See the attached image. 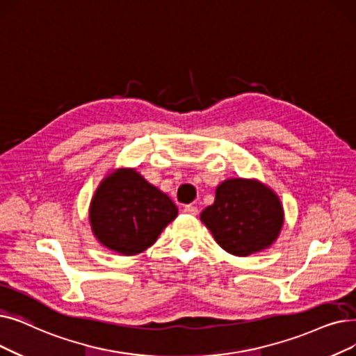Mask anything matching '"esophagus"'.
<instances>
[{"label": "esophagus", "mask_w": 356, "mask_h": 356, "mask_svg": "<svg viewBox=\"0 0 356 356\" xmlns=\"http://www.w3.org/2000/svg\"><path fill=\"white\" fill-rule=\"evenodd\" d=\"M183 212H186V213H189V215H197L199 213V209H197V207H195V205H186L183 208Z\"/></svg>", "instance_id": "34e87169"}]
</instances>
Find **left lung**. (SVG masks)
I'll return each mask as SVG.
<instances>
[{
    "label": "left lung",
    "instance_id": "1",
    "mask_svg": "<svg viewBox=\"0 0 356 356\" xmlns=\"http://www.w3.org/2000/svg\"><path fill=\"white\" fill-rule=\"evenodd\" d=\"M215 241L236 256H249L269 247L284 224L277 196L261 183L229 179L215 192V202L200 213Z\"/></svg>",
    "mask_w": 356,
    "mask_h": 356
}]
</instances>
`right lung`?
Masks as SVG:
<instances>
[{"label":"right lung","mask_w":356,"mask_h":356,"mask_svg":"<svg viewBox=\"0 0 356 356\" xmlns=\"http://www.w3.org/2000/svg\"><path fill=\"white\" fill-rule=\"evenodd\" d=\"M176 216L173 200L132 168L107 176L90 207L92 233L107 249L127 256L147 250Z\"/></svg>","instance_id":"obj_1"}]
</instances>
